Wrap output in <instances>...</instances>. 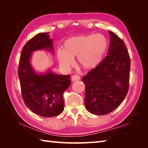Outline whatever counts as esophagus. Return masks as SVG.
<instances>
[{
	"label": "esophagus",
	"mask_w": 148,
	"mask_h": 148,
	"mask_svg": "<svg viewBox=\"0 0 148 148\" xmlns=\"http://www.w3.org/2000/svg\"><path fill=\"white\" fill-rule=\"evenodd\" d=\"M71 79H72V81H74H74H77V80L80 79V77H79V76H78V75L74 74V75H73V76H72Z\"/></svg>",
	"instance_id": "esophagus-1"
}]
</instances>
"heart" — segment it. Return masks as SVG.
Segmentation results:
<instances>
[{"instance_id":"obj_1","label":"heart","mask_w":148,"mask_h":148,"mask_svg":"<svg viewBox=\"0 0 148 148\" xmlns=\"http://www.w3.org/2000/svg\"><path fill=\"white\" fill-rule=\"evenodd\" d=\"M108 47V40L101 34L81 35L65 40L63 50L59 49L57 56L60 64L69 68L74 64L73 58L77 57L79 66L91 70L98 66L103 58Z\"/></svg>"}]
</instances>
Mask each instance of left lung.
<instances>
[{
	"mask_svg": "<svg viewBox=\"0 0 148 148\" xmlns=\"http://www.w3.org/2000/svg\"><path fill=\"white\" fill-rule=\"evenodd\" d=\"M108 52L82 80L86 85L85 106L95 115H106L123 101L129 91L131 59L124 42L108 31Z\"/></svg>",
	"mask_w": 148,
	"mask_h": 148,
	"instance_id": "left-lung-1",
	"label": "left lung"
}]
</instances>
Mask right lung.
Here are the masks:
<instances>
[{"label":"right lung","instance_id":"obj_1","mask_svg":"<svg viewBox=\"0 0 148 148\" xmlns=\"http://www.w3.org/2000/svg\"><path fill=\"white\" fill-rule=\"evenodd\" d=\"M53 51L48 32H42L27 42L21 50L18 76L22 97L26 106L34 114L51 117L61 114L64 109L63 93L71 84L70 75H58L49 71L37 74L30 59L36 50Z\"/></svg>","mask_w":148,"mask_h":148}]
</instances>
